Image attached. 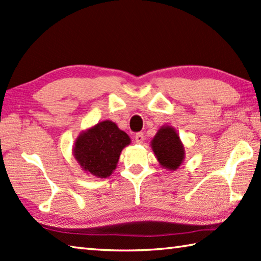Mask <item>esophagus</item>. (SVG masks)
<instances>
[{
    "mask_svg": "<svg viewBox=\"0 0 261 261\" xmlns=\"http://www.w3.org/2000/svg\"><path fill=\"white\" fill-rule=\"evenodd\" d=\"M143 140H145V136H143L142 132H139V134L136 135V142L137 143H142Z\"/></svg>",
    "mask_w": 261,
    "mask_h": 261,
    "instance_id": "esophagus-1",
    "label": "esophagus"
}]
</instances>
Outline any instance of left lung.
I'll return each instance as SVG.
<instances>
[{
  "mask_svg": "<svg viewBox=\"0 0 261 261\" xmlns=\"http://www.w3.org/2000/svg\"><path fill=\"white\" fill-rule=\"evenodd\" d=\"M151 148L159 164L165 169L175 171L184 162V145L173 126L160 127L151 140Z\"/></svg>",
  "mask_w": 261,
  "mask_h": 261,
  "instance_id": "obj_1",
  "label": "left lung"
}]
</instances>
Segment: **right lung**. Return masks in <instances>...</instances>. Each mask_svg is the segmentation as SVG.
<instances>
[{"instance_id":"1","label":"right lung","mask_w":261,"mask_h":261,"mask_svg":"<svg viewBox=\"0 0 261 261\" xmlns=\"http://www.w3.org/2000/svg\"><path fill=\"white\" fill-rule=\"evenodd\" d=\"M131 140L114 122L105 120L76 138L74 157L82 169L97 178H107L116 168L122 149Z\"/></svg>"}]
</instances>
